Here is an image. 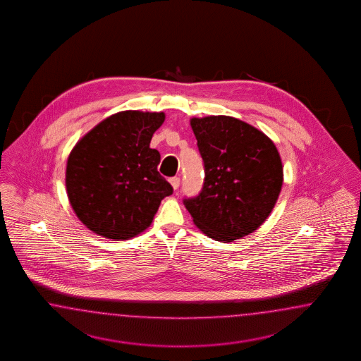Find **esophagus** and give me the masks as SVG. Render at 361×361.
<instances>
[{
	"instance_id": "34e87169",
	"label": "esophagus",
	"mask_w": 361,
	"mask_h": 361,
	"mask_svg": "<svg viewBox=\"0 0 361 361\" xmlns=\"http://www.w3.org/2000/svg\"><path fill=\"white\" fill-rule=\"evenodd\" d=\"M171 184H172V186H173V189L175 190H177L178 189V186H180V183H181V180H180V177H172L171 180Z\"/></svg>"
}]
</instances>
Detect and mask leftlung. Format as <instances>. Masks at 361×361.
I'll list each match as a JSON object with an SVG mask.
<instances>
[{
  "label": "left lung",
  "mask_w": 361,
  "mask_h": 361,
  "mask_svg": "<svg viewBox=\"0 0 361 361\" xmlns=\"http://www.w3.org/2000/svg\"><path fill=\"white\" fill-rule=\"evenodd\" d=\"M204 161V185L183 200L193 222L208 237L233 242L258 229L281 193L283 169L274 142L230 116L190 121Z\"/></svg>",
  "instance_id": "left-lung-1"
}]
</instances>
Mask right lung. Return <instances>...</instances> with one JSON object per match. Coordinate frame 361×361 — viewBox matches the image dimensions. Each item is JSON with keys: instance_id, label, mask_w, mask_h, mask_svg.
I'll return each mask as SVG.
<instances>
[{"instance_id": "right-lung-1", "label": "right lung", "mask_w": 361, "mask_h": 361, "mask_svg": "<svg viewBox=\"0 0 361 361\" xmlns=\"http://www.w3.org/2000/svg\"><path fill=\"white\" fill-rule=\"evenodd\" d=\"M163 112L123 111L78 142L66 168V189L78 219L111 240L147 229L173 188L159 173L160 153L149 148Z\"/></svg>"}]
</instances>
